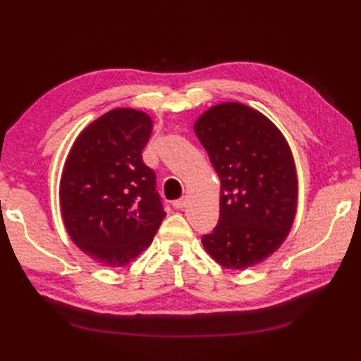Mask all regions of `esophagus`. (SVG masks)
Here are the masks:
<instances>
[{"label": "esophagus", "mask_w": 361, "mask_h": 361, "mask_svg": "<svg viewBox=\"0 0 361 361\" xmlns=\"http://www.w3.org/2000/svg\"><path fill=\"white\" fill-rule=\"evenodd\" d=\"M172 204H173V208H176V209H183L186 206V198H180V200H175Z\"/></svg>", "instance_id": "34e87169"}]
</instances>
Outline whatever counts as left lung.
<instances>
[{
	"label": "left lung",
	"mask_w": 361,
	"mask_h": 361,
	"mask_svg": "<svg viewBox=\"0 0 361 361\" xmlns=\"http://www.w3.org/2000/svg\"><path fill=\"white\" fill-rule=\"evenodd\" d=\"M194 132L220 178V217L208 255L245 270L278 251L293 226L298 175L290 145L265 114L239 102L211 106Z\"/></svg>",
	"instance_id": "left-lung-1"
}]
</instances>
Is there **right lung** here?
Listing matches in <instances>:
<instances>
[{"label":"right lung","instance_id":"1","mask_svg":"<svg viewBox=\"0 0 361 361\" xmlns=\"http://www.w3.org/2000/svg\"><path fill=\"white\" fill-rule=\"evenodd\" d=\"M153 121L114 109L75 137L60 178V211L71 240L96 262L124 267L150 247L166 217L142 150Z\"/></svg>","mask_w":361,"mask_h":361}]
</instances>
